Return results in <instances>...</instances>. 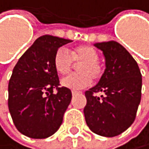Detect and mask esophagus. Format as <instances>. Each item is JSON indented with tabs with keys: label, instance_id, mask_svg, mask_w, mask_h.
Returning a JSON list of instances; mask_svg holds the SVG:
<instances>
[{
	"label": "esophagus",
	"instance_id": "obj_1",
	"mask_svg": "<svg viewBox=\"0 0 149 149\" xmlns=\"http://www.w3.org/2000/svg\"><path fill=\"white\" fill-rule=\"evenodd\" d=\"M81 92H77V91H72V96H75V95H78V94H80Z\"/></svg>",
	"mask_w": 149,
	"mask_h": 149
}]
</instances>
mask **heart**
Segmentation results:
<instances>
[{"label": "heart", "mask_w": 149, "mask_h": 149, "mask_svg": "<svg viewBox=\"0 0 149 149\" xmlns=\"http://www.w3.org/2000/svg\"><path fill=\"white\" fill-rule=\"evenodd\" d=\"M100 54L93 47L84 45L75 47L68 52L65 49H59L53 57V67L56 72L66 77L72 72L75 64H80L77 67L79 74H72L62 80L61 84L71 90H79L89 86L94 80H98L103 74V69L100 64Z\"/></svg>", "instance_id": "heart-1"}]
</instances>
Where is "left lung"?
Masks as SVG:
<instances>
[{
  "label": "left lung",
  "mask_w": 149,
  "mask_h": 149,
  "mask_svg": "<svg viewBox=\"0 0 149 149\" xmlns=\"http://www.w3.org/2000/svg\"><path fill=\"white\" fill-rule=\"evenodd\" d=\"M95 46L102 51L106 69L96 86L85 92V120L94 133L115 137L135 120L142 96V74L135 59L118 42Z\"/></svg>",
  "instance_id": "8db88e82"
}]
</instances>
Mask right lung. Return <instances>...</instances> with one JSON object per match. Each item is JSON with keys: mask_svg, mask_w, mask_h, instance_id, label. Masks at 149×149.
Here are the masks:
<instances>
[{"mask_svg": "<svg viewBox=\"0 0 149 149\" xmlns=\"http://www.w3.org/2000/svg\"><path fill=\"white\" fill-rule=\"evenodd\" d=\"M69 39L43 35L21 56L8 83V109L18 131L32 139H45L60 127L72 92L59 87L53 57ZM57 92L55 94L53 90Z\"/></svg>", "mask_w": 149, "mask_h": 149, "instance_id": "1", "label": "right lung"}]
</instances>
